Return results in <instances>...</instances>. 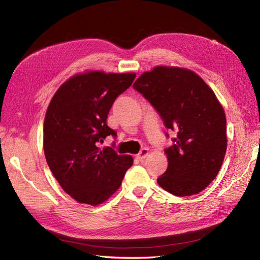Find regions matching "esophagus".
Segmentation results:
<instances>
[{
  "mask_svg": "<svg viewBox=\"0 0 260 260\" xmlns=\"http://www.w3.org/2000/svg\"><path fill=\"white\" fill-rule=\"evenodd\" d=\"M147 155H148V148H143V149H142L141 151H139L138 154L136 155V158L138 159V160L143 161Z\"/></svg>",
  "mask_w": 260,
  "mask_h": 260,
  "instance_id": "obj_1",
  "label": "esophagus"
}]
</instances>
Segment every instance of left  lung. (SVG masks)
<instances>
[{"label":"left lung","instance_id":"left-lung-1","mask_svg":"<svg viewBox=\"0 0 260 260\" xmlns=\"http://www.w3.org/2000/svg\"><path fill=\"white\" fill-rule=\"evenodd\" d=\"M133 88L175 133L158 184L177 197L204 190L217 176L228 147L225 113L214 92L193 71L174 67L143 73Z\"/></svg>","mask_w":260,"mask_h":260}]
</instances>
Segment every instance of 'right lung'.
Listing matches in <instances>:
<instances>
[{
    "mask_svg": "<svg viewBox=\"0 0 260 260\" xmlns=\"http://www.w3.org/2000/svg\"><path fill=\"white\" fill-rule=\"evenodd\" d=\"M135 73L91 71L70 78L57 90L44 123V151L49 168L66 193L98 205L119 188L133 165L118 155L115 143L100 148L117 134L106 119L115 99L132 85Z\"/></svg>",
    "mask_w": 260,
    "mask_h": 260,
    "instance_id": "right-lung-1",
    "label": "right lung"
}]
</instances>
